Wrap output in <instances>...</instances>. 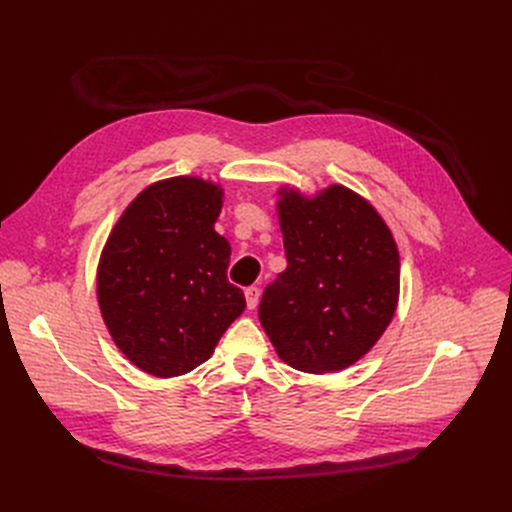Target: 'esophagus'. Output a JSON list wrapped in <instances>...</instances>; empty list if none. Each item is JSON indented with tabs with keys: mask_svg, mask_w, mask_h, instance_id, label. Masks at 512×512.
Listing matches in <instances>:
<instances>
[{
	"mask_svg": "<svg viewBox=\"0 0 512 512\" xmlns=\"http://www.w3.org/2000/svg\"><path fill=\"white\" fill-rule=\"evenodd\" d=\"M258 302H260V287L252 285L246 289V304L250 310H254L258 306Z\"/></svg>",
	"mask_w": 512,
	"mask_h": 512,
	"instance_id": "esophagus-1",
	"label": "esophagus"
}]
</instances>
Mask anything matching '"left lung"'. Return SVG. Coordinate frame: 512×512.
Returning <instances> with one entry per match:
<instances>
[{"mask_svg":"<svg viewBox=\"0 0 512 512\" xmlns=\"http://www.w3.org/2000/svg\"><path fill=\"white\" fill-rule=\"evenodd\" d=\"M287 269L266 285L258 316L281 360L333 373L367 354L398 304L400 256L375 208L331 185L304 200L283 191Z\"/></svg>","mask_w":512,"mask_h":512,"instance_id":"left-lung-1","label":"left lung"}]
</instances>
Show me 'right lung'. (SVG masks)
I'll return each instance as SVG.
<instances>
[{"label":"right lung","mask_w":512,"mask_h":512,"mask_svg":"<svg viewBox=\"0 0 512 512\" xmlns=\"http://www.w3.org/2000/svg\"><path fill=\"white\" fill-rule=\"evenodd\" d=\"M221 189L175 177L143 189L102 252L97 298L114 344L145 373L177 377L206 362L246 308L229 283L231 246L214 231Z\"/></svg>","instance_id":"add662e5"}]
</instances>
